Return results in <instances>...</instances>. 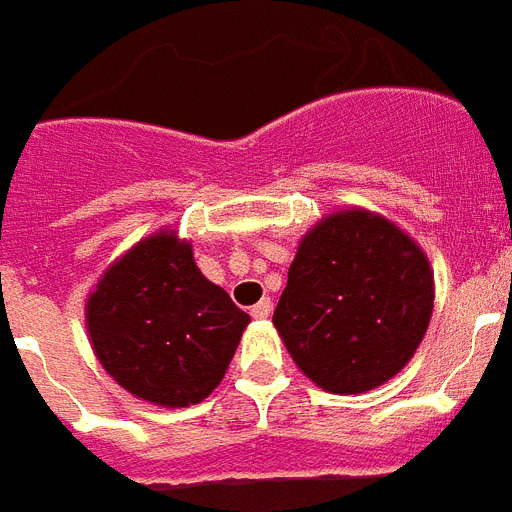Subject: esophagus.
I'll list each match as a JSON object with an SVG mask.
<instances>
[{
	"label": "esophagus",
	"mask_w": 512,
	"mask_h": 512,
	"mask_svg": "<svg viewBox=\"0 0 512 512\" xmlns=\"http://www.w3.org/2000/svg\"><path fill=\"white\" fill-rule=\"evenodd\" d=\"M270 310H273V302H270V299H260V302L252 307V318H255V321H265L270 315Z\"/></svg>",
	"instance_id": "esophagus-1"
}]
</instances>
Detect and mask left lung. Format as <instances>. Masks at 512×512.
Segmentation results:
<instances>
[{
	"mask_svg": "<svg viewBox=\"0 0 512 512\" xmlns=\"http://www.w3.org/2000/svg\"><path fill=\"white\" fill-rule=\"evenodd\" d=\"M431 310L434 273L413 239L381 215L342 210L302 239L273 323L310 381L360 394L405 368Z\"/></svg>",
	"mask_w": 512,
	"mask_h": 512,
	"instance_id": "8db88e82",
	"label": "left lung"
}]
</instances>
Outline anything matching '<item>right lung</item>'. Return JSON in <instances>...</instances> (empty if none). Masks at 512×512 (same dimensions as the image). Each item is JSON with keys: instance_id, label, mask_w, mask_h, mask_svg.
I'll return each instance as SVG.
<instances>
[{"instance_id": "add662e5", "label": "right lung", "mask_w": 512, "mask_h": 512, "mask_svg": "<svg viewBox=\"0 0 512 512\" xmlns=\"http://www.w3.org/2000/svg\"><path fill=\"white\" fill-rule=\"evenodd\" d=\"M249 315L160 231L120 257L86 302L99 363L123 389L165 407L202 402L220 384Z\"/></svg>"}]
</instances>
